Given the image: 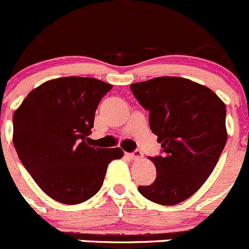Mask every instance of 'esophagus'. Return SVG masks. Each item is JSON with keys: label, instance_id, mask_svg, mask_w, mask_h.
<instances>
[{"label": "esophagus", "instance_id": "obj_1", "mask_svg": "<svg viewBox=\"0 0 249 249\" xmlns=\"http://www.w3.org/2000/svg\"><path fill=\"white\" fill-rule=\"evenodd\" d=\"M126 156L129 157V158L134 159V160H137V159H141L142 157H143V154H142L141 151L136 149V151H134L132 153H126Z\"/></svg>", "mask_w": 249, "mask_h": 249}]
</instances>
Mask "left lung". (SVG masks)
Masks as SVG:
<instances>
[{"label": "left lung", "mask_w": 249, "mask_h": 249, "mask_svg": "<svg viewBox=\"0 0 249 249\" xmlns=\"http://www.w3.org/2000/svg\"><path fill=\"white\" fill-rule=\"evenodd\" d=\"M131 92L149 112V127L163 154L151 157L157 178L139 192L154 203L183 202L206 182L226 144L225 103L207 86L178 76L132 84Z\"/></svg>", "instance_id": "obj_1"}]
</instances>
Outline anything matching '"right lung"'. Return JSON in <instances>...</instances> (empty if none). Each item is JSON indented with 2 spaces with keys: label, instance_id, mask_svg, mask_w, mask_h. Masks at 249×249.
I'll list each match as a JSON object with an SVG mask.
<instances>
[{
  "label": "right lung",
  "instance_id": "add662e5",
  "mask_svg": "<svg viewBox=\"0 0 249 249\" xmlns=\"http://www.w3.org/2000/svg\"><path fill=\"white\" fill-rule=\"evenodd\" d=\"M113 88L93 78L66 76L34 89L13 114V144L41 190L63 204H79L100 191L120 148L89 144L95 112Z\"/></svg>",
  "mask_w": 249,
  "mask_h": 249
}]
</instances>
